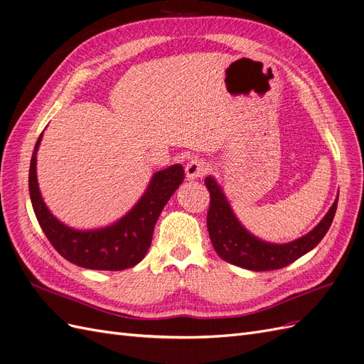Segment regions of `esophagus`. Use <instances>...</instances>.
Wrapping results in <instances>:
<instances>
[{
  "label": "esophagus",
  "instance_id": "34e87169",
  "mask_svg": "<svg viewBox=\"0 0 364 364\" xmlns=\"http://www.w3.org/2000/svg\"><path fill=\"white\" fill-rule=\"evenodd\" d=\"M209 171V164L205 162L203 159H193L188 164L185 165V173H186V179H200Z\"/></svg>",
  "mask_w": 364,
  "mask_h": 364
}]
</instances>
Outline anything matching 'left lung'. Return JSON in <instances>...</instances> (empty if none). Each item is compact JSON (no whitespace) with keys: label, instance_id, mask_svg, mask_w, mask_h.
<instances>
[{"label":"left lung","instance_id":"left-lung-1","mask_svg":"<svg viewBox=\"0 0 364 364\" xmlns=\"http://www.w3.org/2000/svg\"><path fill=\"white\" fill-rule=\"evenodd\" d=\"M205 185L209 191L206 225L217 255L234 266L255 272L282 269L314 249L331 226L338 202L337 197L322 222L310 234L287 245H270L250 235L240 225L223 191L213 178H206Z\"/></svg>","mask_w":364,"mask_h":364}]
</instances>
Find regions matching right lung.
Listing matches in <instances>:
<instances>
[{"instance_id":"right-lung-1","label":"right lung","mask_w":364,"mask_h":364,"mask_svg":"<svg viewBox=\"0 0 364 364\" xmlns=\"http://www.w3.org/2000/svg\"><path fill=\"white\" fill-rule=\"evenodd\" d=\"M42 134L33 150L28 173V188L33 211L51 246L79 267L92 270H124L146 257L153 229L173 193L183 182L181 164L153 174L141 200L117 223L95 230H75L60 223L42 200L36 179V153Z\"/></svg>"}]
</instances>
